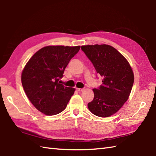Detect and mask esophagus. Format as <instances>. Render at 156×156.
Masks as SVG:
<instances>
[{
    "label": "esophagus",
    "instance_id": "esophagus-1",
    "mask_svg": "<svg viewBox=\"0 0 156 156\" xmlns=\"http://www.w3.org/2000/svg\"><path fill=\"white\" fill-rule=\"evenodd\" d=\"M77 90L79 91V92H81V91L83 90V89H80V88H77Z\"/></svg>",
    "mask_w": 156,
    "mask_h": 156
}]
</instances>
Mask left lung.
Listing matches in <instances>:
<instances>
[{"mask_svg": "<svg viewBox=\"0 0 156 156\" xmlns=\"http://www.w3.org/2000/svg\"><path fill=\"white\" fill-rule=\"evenodd\" d=\"M81 49L103 78L102 84L93 89L94 98L88 108L94 115L108 117L128 99L134 79L132 68L126 59L109 45H83Z\"/></svg>", "mask_w": 156, "mask_h": 156, "instance_id": "obj_1", "label": "left lung"}]
</instances>
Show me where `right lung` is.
Instances as JSON below:
<instances>
[{"instance_id":"1","label":"right lung","mask_w":156,"mask_h":156,"mask_svg":"<svg viewBox=\"0 0 156 156\" xmlns=\"http://www.w3.org/2000/svg\"><path fill=\"white\" fill-rule=\"evenodd\" d=\"M81 46L49 45L37 51L22 73V84L32 105L45 115H55L67 107L74 88L61 84L69 61Z\"/></svg>"}]
</instances>
